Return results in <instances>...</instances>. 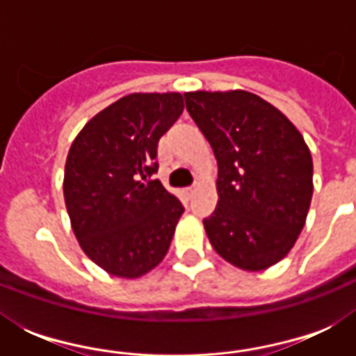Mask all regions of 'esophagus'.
<instances>
[{"instance_id":"1","label":"esophagus","mask_w":356,"mask_h":356,"mask_svg":"<svg viewBox=\"0 0 356 356\" xmlns=\"http://www.w3.org/2000/svg\"><path fill=\"white\" fill-rule=\"evenodd\" d=\"M184 192H186V195H188V197H192V195H194V192H195V184H194V186H188V188L184 190Z\"/></svg>"}]
</instances>
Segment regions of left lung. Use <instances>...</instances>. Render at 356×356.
<instances>
[{
	"mask_svg": "<svg viewBox=\"0 0 356 356\" xmlns=\"http://www.w3.org/2000/svg\"><path fill=\"white\" fill-rule=\"evenodd\" d=\"M184 99L218 161V205L203 220L212 248L240 270L277 264L309 214V145L279 108L251 92L197 90Z\"/></svg>",
	"mask_w": 356,
	"mask_h": 356,
	"instance_id": "1",
	"label": "left lung"
}]
</instances>
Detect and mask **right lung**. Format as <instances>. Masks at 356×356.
Returning a JSON list of instances; mask_svg holds the SVG:
<instances>
[{"mask_svg":"<svg viewBox=\"0 0 356 356\" xmlns=\"http://www.w3.org/2000/svg\"><path fill=\"white\" fill-rule=\"evenodd\" d=\"M179 92L129 94L75 136L64 201L86 257L111 275L136 279L166 257L184 207L156 173V145L183 114Z\"/></svg>","mask_w":356,"mask_h":356,"instance_id":"right-lung-1","label":"right lung"}]
</instances>
